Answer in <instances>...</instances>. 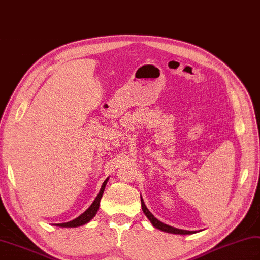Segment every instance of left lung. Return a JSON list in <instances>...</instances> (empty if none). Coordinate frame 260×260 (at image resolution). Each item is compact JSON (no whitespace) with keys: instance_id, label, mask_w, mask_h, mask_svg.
I'll return each instance as SVG.
<instances>
[{"instance_id":"left-lung-1","label":"left lung","mask_w":260,"mask_h":260,"mask_svg":"<svg viewBox=\"0 0 260 260\" xmlns=\"http://www.w3.org/2000/svg\"><path fill=\"white\" fill-rule=\"evenodd\" d=\"M142 200V209H143V212L145 213V215L148 217L149 221L151 222V224L155 226L156 229L158 230H161L164 232H167V233H172V234H182V235H187V234H193V231H185V230H179V229H176V228H172V226H169L167 224H164L162 222L159 221V219H157L154 215L151 214V213L149 212V210L146 208V205L144 203V200Z\"/></svg>"}]
</instances>
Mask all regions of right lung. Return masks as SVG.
Returning <instances> with one entry per match:
<instances>
[{
	"instance_id": "obj_1",
	"label": "right lung",
	"mask_w": 260,
	"mask_h": 260,
	"mask_svg": "<svg viewBox=\"0 0 260 260\" xmlns=\"http://www.w3.org/2000/svg\"><path fill=\"white\" fill-rule=\"evenodd\" d=\"M109 178L106 179V180L103 182L102 187H101V190H100L98 197L95 198L94 201H93V203L90 205V208L86 210L85 212H83L81 215L78 216L77 218L72 219V221L68 222V223H61V224H56L57 226H61V228H77V226H81L85 223L90 222L91 219L95 216L96 212L99 210V206H100V201H101V198L103 196V192H104V189H105V184L106 182H108Z\"/></svg>"
}]
</instances>
